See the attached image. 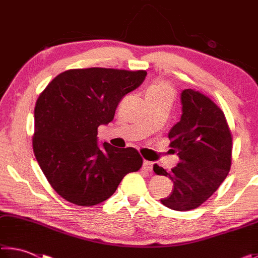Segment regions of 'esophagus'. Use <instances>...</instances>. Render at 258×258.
I'll return each instance as SVG.
<instances>
[{
	"label": "esophagus",
	"instance_id": "esophagus-1",
	"mask_svg": "<svg viewBox=\"0 0 258 258\" xmlns=\"http://www.w3.org/2000/svg\"><path fill=\"white\" fill-rule=\"evenodd\" d=\"M143 169L147 172H151L152 171V163L151 161H148V160H145L143 161Z\"/></svg>",
	"mask_w": 258,
	"mask_h": 258
}]
</instances>
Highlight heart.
<instances>
[{
    "label": "heart",
    "instance_id": "obj_1",
    "mask_svg": "<svg viewBox=\"0 0 258 258\" xmlns=\"http://www.w3.org/2000/svg\"><path fill=\"white\" fill-rule=\"evenodd\" d=\"M173 87L166 82H158L151 85L147 91V94H171L173 97Z\"/></svg>",
    "mask_w": 258,
    "mask_h": 258
}]
</instances>
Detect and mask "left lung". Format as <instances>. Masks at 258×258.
<instances>
[{
	"label": "left lung",
	"instance_id": "obj_1",
	"mask_svg": "<svg viewBox=\"0 0 258 258\" xmlns=\"http://www.w3.org/2000/svg\"><path fill=\"white\" fill-rule=\"evenodd\" d=\"M181 120L169 131V147L180 161L167 173L154 165L157 175L171 178L172 194L160 200L174 211L199 207L228 176L232 161V133L224 112L199 91L186 89L181 93Z\"/></svg>",
	"mask_w": 258,
	"mask_h": 258
}]
</instances>
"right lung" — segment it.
Instances as JSON below:
<instances>
[{
  "label": "right lung",
  "instance_id": "right-lung-1",
  "mask_svg": "<svg viewBox=\"0 0 258 258\" xmlns=\"http://www.w3.org/2000/svg\"><path fill=\"white\" fill-rule=\"evenodd\" d=\"M146 71L69 69L54 77L35 106L33 151L53 190L77 206L111 197L123 177L141 168L134 148L98 147V127L113 119L125 94L142 84Z\"/></svg>",
  "mask_w": 258,
  "mask_h": 258
}]
</instances>
